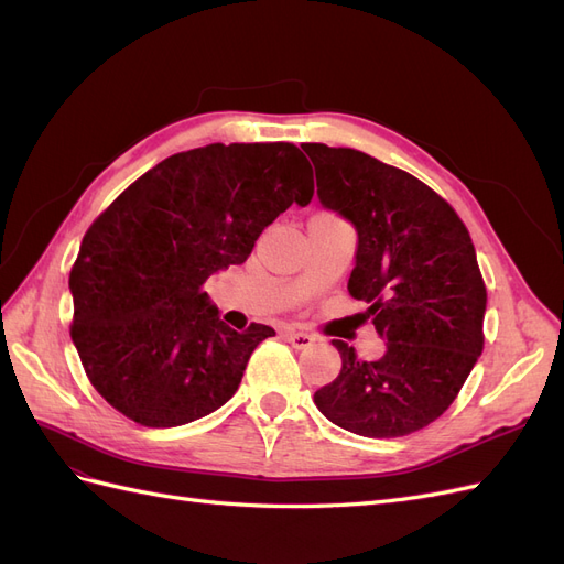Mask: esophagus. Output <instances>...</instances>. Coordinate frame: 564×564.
Returning a JSON list of instances; mask_svg holds the SVG:
<instances>
[{"instance_id":"obj_1","label":"esophagus","mask_w":564,"mask_h":564,"mask_svg":"<svg viewBox=\"0 0 564 564\" xmlns=\"http://www.w3.org/2000/svg\"><path fill=\"white\" fill-rule=\"evenodd\" d=\"M284 336H286L289 344H292V346H294V348H299V350H303V348H311V346L315 344V336H313V334H305V332H294V329H289V332H284Z\"/></svg>"}]
</instances>
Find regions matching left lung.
Instances as JSON below:
<instances>
[{
  "instance_id": "1",
  "label": "left lung",
  "mask_w": 564,
  "mask_h": 564,
  "mask_svg": "<svg viewBox=\"0 0 564 564\" xmlns=\"http://www.w3.org/2000/svg\"><path fill=\"white\" fill-rule=\"evenodd\" d=\"M322 207L357 230L352 299L365 301L383 357L365 362L344 340L338 377L315 404L338 429L402 437L440 419L482 355L487 289L464 220L429 185L352 148L301 145Z\"/></svg>"
}]
</instances>
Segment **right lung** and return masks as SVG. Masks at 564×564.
Segmentation results:
<instances>
[{"instance_id": "add662e5", "label": "right lung", "mask_w": 564, "mask_h": 564, "mask_svg": "<svg viewBox=\"0 0 564 564\" xmlns=\"http://www.w3.org/2000/svg\"><path fill=\"white\" fill-rule=\"evenodd\" d=\"M313 193V169L292 143H212L131 183L94 220L70 270L73 344L100 398L148 429L224 406L275 332L237 334L202 286L245 263L263 228Z\"/></svg>"}]
</instances>
